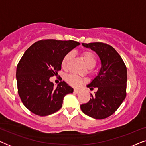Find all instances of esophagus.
Here are the masks:
<instances>
[{
  "mask_svg": "<svg viewBox=\"0 0 146 146\" xmlns=\"http://www.w3.org/2000/svg\"><path fill=\"white\" fill-rule=\"evenodd\" d=\"M74 92L76 94H78L80 92V90H77V89H75L74 90Z\"/></svg>",
  "mask_w": 146,
  "mask_h": 146,
  "instance_id": "1",
  "label": "esophagus"
}]
</instances>
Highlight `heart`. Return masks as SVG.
<instances>
[{
	"instance_id": "b5f03b06",
	"label": "heart",
	"mask_w": 146,
	"mask_h": 146,
	"mask_svg": "<svg viewBox=\"0 0 146 146\" xmlns=\"http://www.w3.org/2000/svg\"><path fill=\"white\" fill-rule=\"evenodd\" d=\"M82 55L84 60L86 64L87 65L88 67L90 68H92L95 66V65L96 64L97 60L93 53L89 51H85L82 52ZM72 53L68 52L64 56L62 60V67L66 68L72 58ZM66 80L67 82L70 85L74 87L80 86L83 83L82 79L80 77L74 74L68 75L66 78Z\"/></svg>"
}]
</instances>
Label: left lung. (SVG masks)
Returning <instances> with one entry per match:
<instances>
[{"instance_id": "obj_1", "label": "left lung", "mask_w": 146, "mask_h": 146, "mask_svg": "<svg viewBox=\"0 0 146 146\" xmlns=\"http://www.w3.org/2000/svg\"><path fill=\"white\" fill-rule=\"evenodd\" d=\"M98 55L101 68L87 87L97 88L88 102L80 105L84 113L102 119L112 115L126 96L127 68L120 55L110 45L102 42L82 44Z\"/></svg>"}]
</instances>
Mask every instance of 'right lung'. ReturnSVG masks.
<instances>
[{
	"label": "right lung",
	"instance_id": "obj_1",
	"mask_svg": "<svg viewBox=\"0 0 146 146\" xmlns=\"http://www.w3.org/2000/svg\"><path fill=\"white\" fill-rule=\"evenodd\" d=\"M80 44L74 40H42L26 50L17 65L16 78L19 96L31 112L40 116L56 112L65 96L73 92L64 81L54 88L50 78L61 70L64 56Z\"/></svg>",
	"mask_w": 146,
	"mask_h": 146
}]
</instances>
